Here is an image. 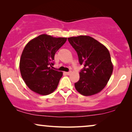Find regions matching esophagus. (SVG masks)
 Here are the masks:
<instances>
[{
	"label": "esophagus",
	"instance_id": "obj_1",
	"mask_svg": "<svg viewBox=\"0 0 132 132\" xmlns=\"http://www.w3.org/2000/svg\"><path fill=\"white\" fill-rule=\"evenodd\" d=\"M71 73H72L71 71H69V72H67L66 74H67V75H71Z\"/></svg>",
	"mask_w": 132,
	"mask_h": 132
}]
</instances>
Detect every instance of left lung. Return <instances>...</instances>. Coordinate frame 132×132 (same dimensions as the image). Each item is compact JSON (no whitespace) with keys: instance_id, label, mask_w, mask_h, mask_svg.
Wrapping results in <instances>:
<instances>
[{"instance_id":"8db88e82","label":"left lung","mask_w":132,"mask_h":132,"mask_svg":"<svg viewBox=\"0 0 132 132\" xmlns=\"http://www.w3.org/2000/svg\"><path fill=\"white\" fill-rule=\"evenodd\" d=\"M78 55L79 63L84 65L75 83L76 89L80 94L89 96L104 89L113 71V64L107 48L89 36L80 35L68 38Z\"/></svg>"}]
</instances>
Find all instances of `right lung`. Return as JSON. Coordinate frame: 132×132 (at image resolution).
I'll return each instance as SVG.
<instances>
[{"mask_svg":"<svg viewBox=\"0 0 132 132\" xmlns=\"http://www.w3.org/2000/svg\"><path fill=\"white\" fill-rule=\"evenodd\" d=\"M67 39L42 34L29 41L24 47L20 60V71L31 91L46 95L56 89L63 73L52 69V61Z\"/></svg>","mask_w":132,"mask_h":132,"instance_id":"right-lung-1","label":"right lung"}]
</instances>
